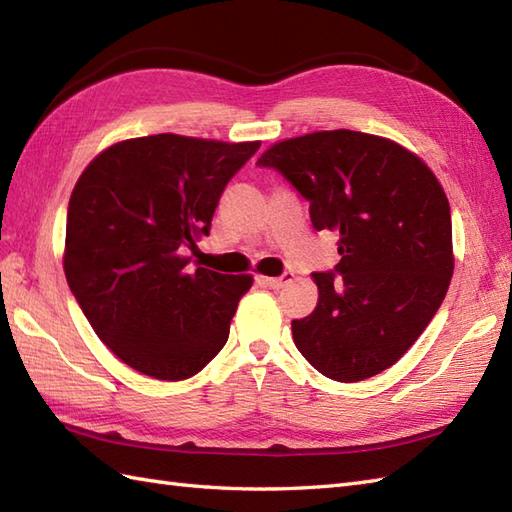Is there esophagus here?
Instances as JSON below:
<instances>
[{"label": "esophagus", "mask_w": 512, "mask_h": 512, "mask_svg": "<svg viewBox=\"0 0 512 512\" xmlns=\"http://www.w3.org/2000/svg\"><path fill=\"white\" fill-rule=\"evenodd\" d=\"M292 279H294V272H283L281 277H257L261 285H266V288H272V290L283 288V285H288Z\"/></svg>", "instance_id": "esophagus-1"}]
</instances>
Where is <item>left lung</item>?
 <instances>
[{"instance_id":"8db88e82","label":"left lung","mask_w":512,"mask_h":512,"mask_svg":"<svg viewBox=\"0 0 512 512\" xmlns=\"http://www.w3.org/2000/svg\"><path fill=\"white\" fill-rule=\"evenodd\" d=\"M257 165L310 202L316 231L340 235L336 268L312 275L316 310L292 320L296 349L344 384L386 371L430 325L454 275L441 183L395 141L347 128L279 141Z\"/></svg>"}]
</instances>
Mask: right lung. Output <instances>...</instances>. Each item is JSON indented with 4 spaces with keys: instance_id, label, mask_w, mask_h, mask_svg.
I'll use <instances>...</instances> for the list:
<instances>
[{
    "instance_id": "right-lung-1",
    "label": "right lung",
    "mask_w": 512,
    "mask_h": 512,
    "mask_svg": "<svg viewBox=\"0 0 512 512\" xmlns=\"http://www.w3.org/2000/svg\"><path fill=\"white\" fill-rule=\"evenodd\" d=\"M172 133L98 154L71 192L65 277L117 358L154 379L202 371L227 344L251 275L187 268L224 187L259 150Z\"/></svg>"
}]
</instances>
